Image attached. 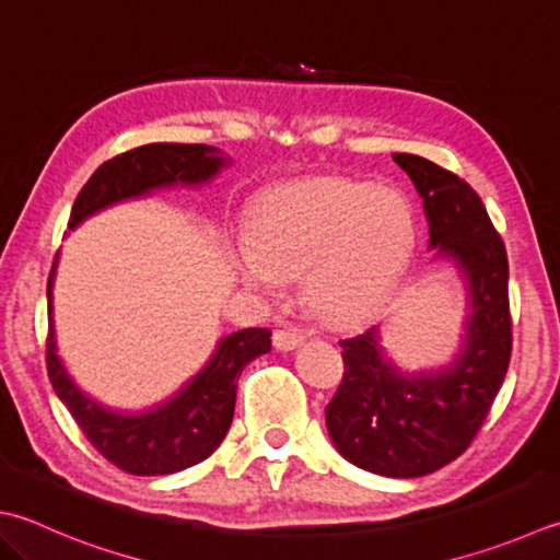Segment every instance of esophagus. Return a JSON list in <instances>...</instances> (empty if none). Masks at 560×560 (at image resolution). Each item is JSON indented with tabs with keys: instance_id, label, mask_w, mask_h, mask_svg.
Here are the masks:
<instances>
[{
	"instance_id": "esophagus-1",
	"label": "esophagus",
	"mask_w": 560,
	"mask_h": 560,
	"mask_svg": "<svg viewBox=\"0 0 560 560\" xmlns=\"http://www.w3.org/2000/svg\"><path fill=\"white\" fill-rule=\"evenodd\" d=\"M304 341V336L298 329H278L272 334V346L278 348V351H292V348H298Z\"/></svg>"
}]
</instances>
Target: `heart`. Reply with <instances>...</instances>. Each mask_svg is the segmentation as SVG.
<instances>
[{
    "label": "heart",
    "mask_w": 560,
    "mask_h": 560,
    "mask_svg": "<svg viewBox=\"0 0 560 560\" xmlns=\"http://www.w3.org/2000/svg\"><path fill=\"white\" fill-rule=\"evenodd\" d=\"M415 234V209L397 189L304 177L260 195L231 262L248 290L266 294L302 276L322 319L353 322L395 288Z\"/></svg>",
    "instance_id": "1"
}]
</instances>
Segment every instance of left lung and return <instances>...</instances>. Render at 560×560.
<instances>
[{"instance_id": "1", "label": "left lung", "mask_w": 560, "mask_h": 560, "mask_svg": "<svg viewBox=\"0 0 560 560\" xmlns=\"http://www.w3.org/2000/svg\"><path fill=\"white\" fill-rule=\"evenodd\" d=\"M424 199L429 248L466 284L460 348L446 365L405 371L383 346L380 324L341 341L343 377L326 429L353 466L387 478H421L456 460L476 439L512 355L508 250L466 180L421 155L395 153Z\"/></svg>"}]
</instances>
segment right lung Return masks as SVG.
<instances>
[{"instance_id":"add662e5","label":"right lung","mask_w":560,"mask_h":560,"mask_svg":"<svg viewBox=\"0 0 560 560\" xmlns=\"http://www.w3.org/2000/svg\"><path fill=\"white\" fill-rule=\"evenodd\" d=\"M231 163L214 145L149 143L102 163L80 189L68 229L126 199L145 197L177 185L197 187ZM58 256L48 276V377L62 405L78 421L82 434L104 458L131 476H171L212 456L234 419L236 383L244 368L270 351L268 329H241L224 336L217 351L195 377L143 411H121L82 393L62 365L52 326V280Z\"/></svg>"}]
</instances>
